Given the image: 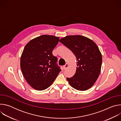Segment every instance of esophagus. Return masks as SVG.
<instances>
[{
  "label": "esophagus",
  "instance_id": "esophagus-1",
  "mask_svg": "<svg viewBox=\"0 0 121 121\" xmlns=\"http://www.w3.org/2000/svg\"><path fill=\"white\" fill-rule=\"evenodd\" d=\"M68 67V64L67 63H66L65 65H64V66H63V69H64V70L66 69Z\"/></svg>",
  "mask_w": 121,
  "mask_h": 121
}]
</instances>
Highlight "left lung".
Listing matches in <instances>:
<instances>
[{
	"mask_svg": "<svg viewBox=\"0 0 121 121\" xmlns=\"http://www.w3.org/2000/svg\"><path fill=\"white\" fill-rule=\"evenodd\" d=\"M60 43L69 49L77 58L75 75L67 80L73 88L86 91L94 85L100 73L102 56L97 44L91 40L81 35L67 36Z\"/></svg>",
	"mask_w": 121,
	"mask_h": 121,
	"instance_id": "left-lung-1",
	"label": "left lung"
}]
</instances>
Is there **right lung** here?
I'll return each mask as SVG.
<instances>
[{
  "label": "right lung",
  "mask_w": 121,
  "mask_h": 121,
  "mask_svg": "<svg viewBox=\"0 0 121 121\" xmlns=\"http://www.w3.org/2000/svg\"><path fill=\"white\" fill-rule=\"evenodd\" d=\"M59 38L43 35L30 40L25 46L21 57V68L28 83L37 91L47 89L52 85L61 69L57 58L52 51Z\"/></svg>",
  "instance_id": "obj_1"
}]
</instances>
